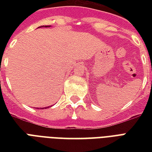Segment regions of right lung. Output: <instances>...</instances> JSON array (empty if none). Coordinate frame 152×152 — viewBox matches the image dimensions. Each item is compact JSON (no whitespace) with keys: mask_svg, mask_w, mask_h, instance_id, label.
I'll use <instances>...</instances> for the list:
<instances>
[{"mask_svg":"<svg viewBox=\"0 0 152 152\" xmlns=\"http://www.w3.org/2000/svg\"><path fill=\"white\" fill-rule=\"evenodd\" d=\"M47 27H48V26H45V28H47ZM46 107V108H47Z\"/></svg>","mask_w":152,"mask_h":152,"instance_id":"obj_1","label":"right lung"}]
</instances>
